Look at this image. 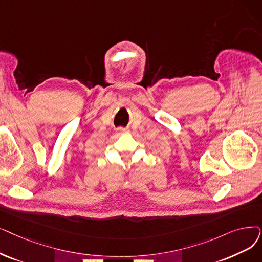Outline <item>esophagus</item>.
Here are the masks:
<instances>
[{
    "instance_id": "34e87169",
    "label": "esophagus",
    "mask_w": 262,
    "mask_h": 262,
    "mask_svg": "<svg viewBox=\"0 0 262 262\" xmlns=\"http://www.w3.org/2000/svg\"><path fill=\"white\" fill-rule=\"evenodd\" d=\"M128 130L126 128H119V133L120 134H126Z\"/></svg>"
}]
</instances>
